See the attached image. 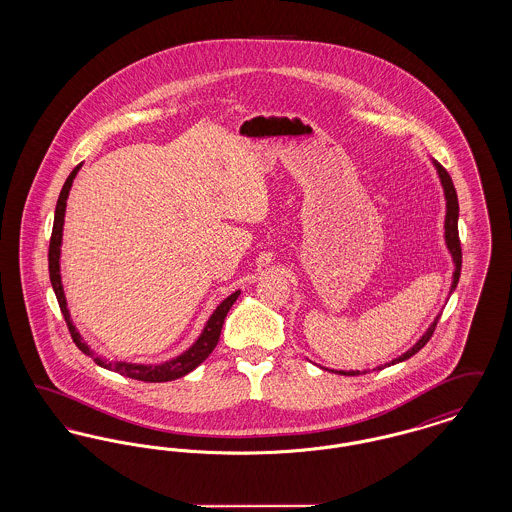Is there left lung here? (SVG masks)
<instances>
[{
    "instance_id": "1",
    "label": "left lung",
    "mask_w": 512,
    "mask_h": 512,
    "mask_svg": "<svg viewBox=\"0 0 512 512\" xmlns=\"http://www.w3.org/2000/svg\"><path fill=\"white\" fill-rule=\"evenodd\" d=\"M436 169H438L439 180H441V186H443V192H445V199H447V213H445V244L449 247L451 255H453V263H455V272H453V284H451V292H455L457 284H459V278H461V267H463V249H461V240H459V199H457V192H455V186H453V180L449 176V172L445 171L438 161H434ZM439 317L430 324V328L426 330V334L420 338V340L414 343L413 347L403 353L401 357L393 359L391 363L384 366L397 365L401 361H407L411 359L414 353H418L430 338L434 336V330L438 326ZM384 366H378V370H382ZM340 374L343 376H359L361 372L359 370H349V372H343L340 370Z\"/></svg>"
}]
</instances>
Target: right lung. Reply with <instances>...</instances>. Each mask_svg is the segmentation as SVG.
Segmentation results:
<instances>
[{
  "label": "right lung",
  "instance_id": "obj_1",
  "mask_svg": "<svg viewBox=\"0 0 512 512\" xmlns=\"http://www.w3.org/2000/svg\"><path fill=\"white\" fill-rule=\"evenodd\" d=\"M80 169V165L74 169L61 194L57 199V207H55V219H53V232H51V240H49V280H51V286H53V292L57 295V301H59V307H61V313L65 317V322L69 326V332H71V338H73L76 347L90 355L99 366L107 368V370H113V372H119L122 376H128V378H134V380H142V382H171L176 378H182L186 376L188 372H192L195 366L201 365L209 355L211 351L217 347L220 338V330H222V324H224V318L228 315L230 307L234 305V301L238 299L240 292H234L232 295H228L219 307L215 309V313L211 315V318L207 320L201 336L197 338L194 345L184 351L182 355H178L176 359H172L169 363H163V365L151 366V365H130V363H109L101 357H96L94 351H90V347L82 341L80 334L76 332V328L71 322V315L67 311V301H65V293H63V286H61V274H59V247H61V236H63V222H65V207H67V197L71 192V186H73L74 176Z\"/></svg>",
  "mask_w": 512,
  "mask_h": 512
}]
</instances>
